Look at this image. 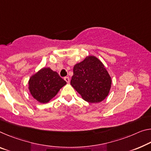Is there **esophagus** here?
Instances as JSON below:
<instances>
[{
  "label": "esophagus",
  "instance_id": "esophagus-1",
  "mask_svg": "<svg viewBox=\"0 0 151 151\" xmlns=\"http://www.w3.org/2000/svg\"><path fill=\"white\" fill-rule=\"evenodd\" d=\"M64 79L66 81V82L67 83H69V82H70V78H69L68 76H66V77H64Z\"/></svg>",
  "mask_w": 151,
  "mask_h": 151
}]
</instances>
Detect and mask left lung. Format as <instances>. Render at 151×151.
<instances>
[{
    "mask_svg": "<svg viewBox=\"0 0 151 151\" xmlns=\"http://www.w3.org/2000/svg\"><path fill=\"white\" fill-rule=\"evenodd\" d=\"M70 85L85 101L96 104L109 95L111 78L101 61L89 55L74 66Z\"/></svg>",
    "mask_w": 151,
    "mask_h": 151,
    "instance_id": "8db88e82",
    "label": "left lung"
}]
</instances>
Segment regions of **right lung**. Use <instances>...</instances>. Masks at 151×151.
I'll list each match as a JSON object with an SVG mask.
<instances>
[{"instance_id": "right-lung-1", "label": "right lung", "mask_w": 151, "mask_h": 151, "mask_svg": "<svg viewBox=\"0 0 151 151\" xmlns=\"http://www.w3.org/2000/svg\"><path fill=\"white\" fill-rule=\"evenodd\" d=\"M66 82L50 67H44L29 78L28 88L32 97L41 104H47Z\"/></svg>"}]
</instances>
